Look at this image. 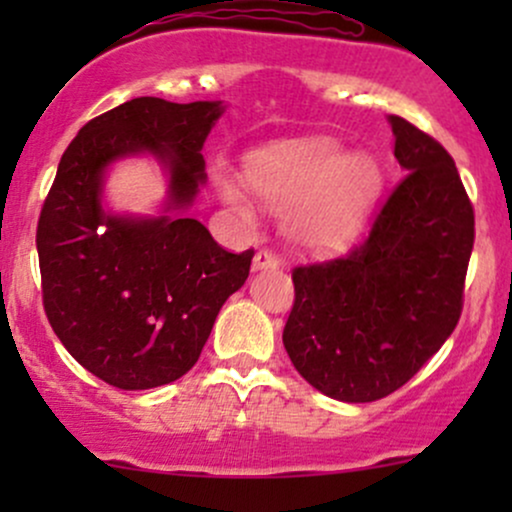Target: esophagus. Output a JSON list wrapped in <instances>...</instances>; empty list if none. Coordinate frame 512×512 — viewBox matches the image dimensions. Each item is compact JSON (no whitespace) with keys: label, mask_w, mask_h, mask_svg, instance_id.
<instances>
[{"label":"esophagus","mask_w":512,"mask_h":512,"mask_svg":"<svg viewBox=\"0 0 512 512\" xmlns=\"http://www.w3.org/2000/svg\"><path fill=\"white\" fill-rule=\"evenodd\" d=\"M279 267V257L272 255L269 250H260L252 257V272H262V269H276Z\"/></svg>","instance_id":"1"}]
</instances>
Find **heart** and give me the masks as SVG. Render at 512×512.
<instances>
[{
    "instance_id": "heart-1",
    "label": "heart",
    "mask_w": 512,
    "mask_h": 512,
    "mask_svg": "<svg viewBox=\"0 0 512 512\" xmlns=\"http://www.w3.org/2000/svg\"><path fill=\"white\" fill-rule=\"evenodd\" d=\"M245 178L267 207L284 211V233L296 248L332 252L361 236L383 192V168L368 151H351L315 137L255 151ZM223 204L248 219L250 192L238 182L216 180Z\"/></svg>"
}]
</instances>
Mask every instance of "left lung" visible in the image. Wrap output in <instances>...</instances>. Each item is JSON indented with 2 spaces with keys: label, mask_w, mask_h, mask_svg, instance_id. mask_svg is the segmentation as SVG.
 Here are the masks:
<instances>
[{
  "label": "left lung",
  "mask_w": 512,
  "mask_h": 512,
  "mask_svg": "<svg viewBox=\"0 0 512 512\" xmlns=\"http://www.w3.org/2000/svg\"><path fill=\"white\" fill-rule=\"evenodd\" d=\"M407 175L346 257L293 269L284 346L298 373L346 404L414 378L455 330L474 245V211L436 139L390 115Z\"/></svg>",
  "instance_id": "obj_1"
}]
</instances>
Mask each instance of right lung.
<instances>
[{"label":"right lung","mask_w":512,"mask_h":512,"mask_svg":"<svg viewBox=\"0 0 512 512\" xmlns=\"http://www.w3.org/2000/svg\"><path fill=\"white\" fill-rule=\"evenodd\" d=\"M223 101L142 96L79 129L38 221L43 303L64 349L120 390H151L197 363L221 305L245 284L252 250L226 252L187 211L207 182L204 142ZM151 157L167 175L156 215L115 212L117 162Z\"/></svg>","instance_id":"add662e5"}]
</instances>
